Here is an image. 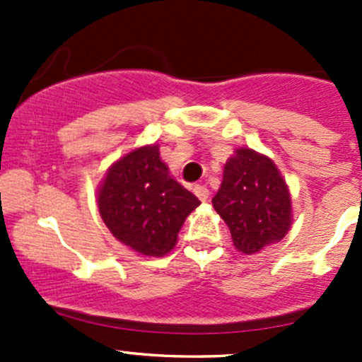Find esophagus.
Masks as SVG:
<instances>
[{"mask_svg":"<svg viewBox=\"0 0 362 362\" xmlns=\"http://www.w3.org/2000/svg\"><path fill=\"white\" fill-rule=\"evenodd\" d=\"M194 194L198 196L199 199H202V202H206L208 199V196H210V191H208V187L206 185H194Z\"/></svg>","mask_w":362,"mask_h":362,"instance_id":"esophagus-1","label":"esophagus"}]
</instances>
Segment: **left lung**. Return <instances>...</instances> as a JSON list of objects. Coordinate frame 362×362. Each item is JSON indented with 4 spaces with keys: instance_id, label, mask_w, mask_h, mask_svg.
Listing matches in <instances>:
<instances>
[{
    "instance_id": "left-lung-1",
    "label": "left lung",
    "mask_w": 362,
    "mask_h": 362,
    "mask_svg": "<svg viewBox=\"0 0 362 362\" xmlns=\"http://www.w3.org/2000/svg\"><path fill=\"white\" fill-rule=\"evenodd\" d=\"M211 203L228 224L236 249L247 255L282 240L293 221L286 180L272 159L250 148H238L226 163Z\"/></svg>"
}]
</instances>
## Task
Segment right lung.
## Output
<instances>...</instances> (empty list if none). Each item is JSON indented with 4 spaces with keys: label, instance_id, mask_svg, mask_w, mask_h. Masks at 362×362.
Masks as SVG:
<instances>
[{
    "label": "right lung",
    "instance_id": "right-lung-1",
    "mask_svg": "<svg viewBox=\"0 0 362 362\" xmlns=\"http://www.w3.org/2000/svg\"><path fill=\"white\" fill-rule=\"evenodd\" d=\"M199 204L170 177L156 145L140 147L108 170L98 208L110 233L144 255H164L177 243L185 217Z\"/></svg>",
    "mask_w": 362,
    "mask_h": 362
}]
</instances>
